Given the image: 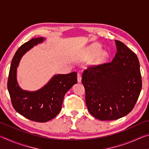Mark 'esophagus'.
I'll return each instance as SVG.
<instances>
[{"mask_svg": "<svg viewBox=\"0 0 149 149\" xmlns=\"http://www.w3.org/2000/svg\"><path fill=\"white\" fill-rule=\"evenodd\" d=\"M77 81L79 83L81 81V74H79V73H78L77 74Z\"/></svg>", "mask_w": 149, "mask_h": 149, "instance_id": "obj_1", "label": "esophagus"}]
</instances>
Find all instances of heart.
<instances>
[{
	"mask_svg": "<svg viewBox=\"0 0 149 149\" xmlns=\"http://www.w3.org/2000/svg\"><path fill=\"white\" fill-rule=\"evenodd\" d=\"M100 49V48L99 45H93V46L91 48V49L89 50V56H93V55L97 53V52L99 51ZM107 57H108L107 52H101V53H100L97 55L95 62L97 63H101L102 62H104V60L107 58Z\"/></svg>",
	"mask_w": 149,
	"mask_h": 149,
	"instance_id": "obj_1",
	"label": "heart"
}]
</instances>
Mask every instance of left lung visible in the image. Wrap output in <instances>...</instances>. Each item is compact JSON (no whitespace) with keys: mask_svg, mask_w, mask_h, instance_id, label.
I'll use <instances>...</instances> for the list:
<instances>
[{"mask_svg":"<svg viewBox=\"0 0 149 149\" xmlns=\"http://www.w3.org/2000/svg\"><path fill=\"white\" fill-rule=\"evenodd\" d=\"M115 42L117 52L112 62L89 65L82 74L88 110L102 121L118 120L129 114L142 88L137 55L122 42Z\"/></svg>","mask_w":149,"mask_h":149,"instance_id":"left-lung-1","label":"left lung"}]
</instances>
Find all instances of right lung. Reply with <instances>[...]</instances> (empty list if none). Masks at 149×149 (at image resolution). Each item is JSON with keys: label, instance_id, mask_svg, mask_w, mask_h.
<instances>
[{"label": "right lung", "instance_id": "1", "mask_svg": "<svg viewBox=\"0 0 149 149\" xmlns=\"http://www.w3.org/2000/svg\"><path fill=\"white\" fill-rule=\"evenodd\" d=\"M43 38H33L25 42L15 53L10 68L7 87L12 107L19 114L30 120L46 122L53 119L61 110L66 92L77 84V73L56 75L39 91L28 92L20 89L16 81V68L27 50L41 42Z\"/></svg>", "mask_w": 149, "mask_h": 149}]
</instances>
